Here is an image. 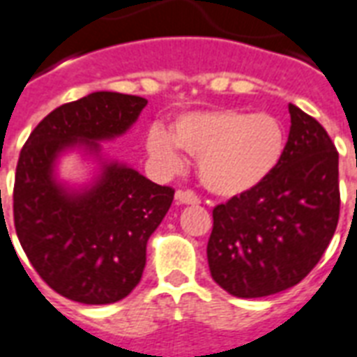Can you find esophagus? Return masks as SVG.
I'll return each mask as SVG.
<instances>
[{"mask_svg": "<svg viewBox=\"0 0 357 357\" xmlns=\"http://www.w3.org/2000/svg\"><path fill=\"white\" fill-rule=\"evenodd\" d=\"M176 201H178L179 204H199L201 199L197 197L195 191L187 189V191H178V193H176Z\"/></svg>", "mask_w": 357, "mask_h": 357, "instance_id": "obj_1", "label": "esophagus"}]
</instances>
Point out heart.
Wrapping results in <instances>:
<instances>
[{
  "instance_id": "1",
  "label": "heart",
  "mask_w": 357,
  "mask_h": 357,
  "mask_svg": "<svg viewBox=\"0 0 357 357\" xmlns=\"http://www.w3.org/2000/svg\"><path fill=\"white\" fill-rule=\"evenodd\" d=\"M151 158L168 172L181 166L179 149L199 158L202 185L218 197H239L262 183L283 158L287 130L269 112L214 109L174 120L172 132L151 126L145 137Z\"/></svg>"
}]
</instances>
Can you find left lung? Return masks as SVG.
Wrapping results in <instances>:
<instances>
[{
	"label": "left lung",
	"mask_w": 357,
	"mask_h": 357,
	"mask_svg": "<svg viewBox=\"0 0 357 357\" xmlns=\"http://www.w3.org/2000/svg\"><path fill=\"white\" fill-rule=\"evenodd\" d=\"M283 158L262 183L212 210V279L239 298L291 289L321 260L340 214L338 153L315 118L289 105Z\"/></svg>",
	"instance_id": "obj_1"
}]
</instances>
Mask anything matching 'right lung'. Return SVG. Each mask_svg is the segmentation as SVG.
Segmentation results:
<instances>
[{
	"label": "right lung",
	"mask_w": 357,
	"mask_h": 357,
	"mask_svg": "<svg viewBox=\"0 0 357 357\" xmlns=\"http://www.w3.org/2000/svg\"><path fill=\"white\" fill-rule=\"evenodd\" d=\"M145 105L137 95L95 91L50 112L20 151L13 189L17 237L38 275L65 298L112 304L143 275L147 241L174 189L109 162L93 185L74 193L55 181L53 166L76 145L99 153V141L122 135Z\"/></svg>",
	"instance_id": "add662e5"
}]
</instances>
